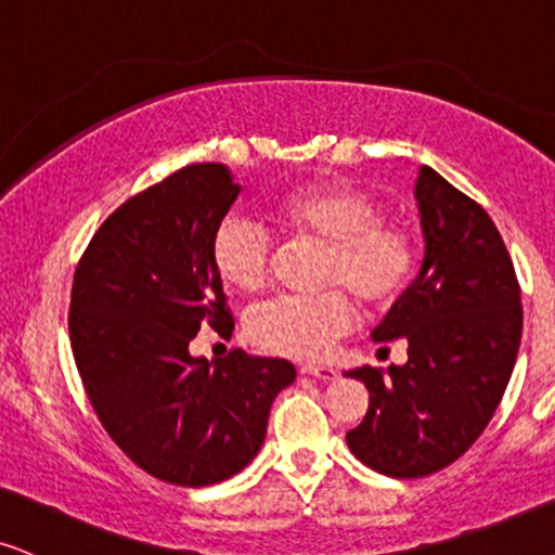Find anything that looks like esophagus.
<instances>
[{
    "mask_svg": "<svg viewBox=\"0 0 555 555\" xmlns=\"http://www.w3.org/2000/svg\"><path fill=\"white\" fill-rule=\"evenodd\" d=\"M298 373L300 375H313V378H319V380H334V378H337V371H334L332 365H311V362L300 365Z\"/></svg>",
    "mask_w": 555,
    "mask_h": 555,
    "instance_id": "34e87169",
    "label": "esophagus"
}]
</instances>
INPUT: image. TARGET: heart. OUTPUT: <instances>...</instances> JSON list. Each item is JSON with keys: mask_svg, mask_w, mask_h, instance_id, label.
<instances>
[{"mask_svg": "<svg viewBox=\"0 0 555 555\" xmlns=\"http://www.w3.org/2000/svg\"><path fill=\"white\" fill-rule=\"evenodd\" d=\"M283 231L300 244L324 246L319 296H280L246 317V337L267 352L324 358L354 324L352 293L362 304L399 296L414 270L406 231L383 221L380 205L350 184L321 182L293 190L275 203ZM210 262L229 288L262 291L272 270V238L251 218L229 214L210 238Z\"/></svg>", "mask_w": 555, "mask_h": 555, "instance_id": "heart-1", "label": "heart"}]
</instances>
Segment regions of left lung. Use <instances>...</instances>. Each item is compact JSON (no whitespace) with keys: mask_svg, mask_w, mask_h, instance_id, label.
I'll return each mask as SVG.
<instances>
[{"mask_svg":"<svg viewBox=\"0 0 555 555\" xmlns=\"http://www.w3.org/2000/svg\"><path fill=\"white\" fill-rule=\"evenodd\" d=\"M424 259L371 339L406 341L403 365L352 367L371 393L347 433L352 455L391 478L457 461L481 437L515 371L522 306L509 251L487 210L433 167L414 184ZM386 350V347H383Z\"/></svg>","mask_w":555,"mask_h":555,"instance_id":"1","label":"left lung"}]
</instances>
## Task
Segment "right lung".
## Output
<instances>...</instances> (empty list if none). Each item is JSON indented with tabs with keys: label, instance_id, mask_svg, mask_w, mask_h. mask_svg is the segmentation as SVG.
<instances>
[{
	"label": "right lung",
	"instance_id": "1",
	"mask_svg": "<svg viewBox=\"0 0 555 555\" xmlns=\"http://www.w3.org/2000/svg\"><path fill=\"white\" fill-rule=\"evenodd\" d=\"M223 164H190L120 205L74 272L68 334L102 427L135 466L210 487L255 461L288 360L190 354L201 326L231 334L210 238L238 197Z\"/></svg>",
	"mask_w": 555,
	"mask_h": 555
}]
</instances>
